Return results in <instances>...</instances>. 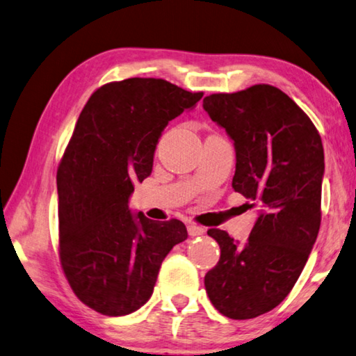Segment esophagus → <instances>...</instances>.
Listing matches in <instances>:
<instances>
[{
    "label": "esophagus",
    "mask_w": 356,
    "mask_h": 356,
    "mask_svg": "<svg viewBox=\"0 0 356 356\" xmlns=\"http://www.w3.org/2000/svg\"><path fill=\"white\" fill-rule=\"evenodd\" d=\"M186 230H188L190 236H199V235L205 234V229L200 227V225H197V224H188L186 225Z\"/></svg>",
    "instance_id": "34e87169"
}]
</instances>
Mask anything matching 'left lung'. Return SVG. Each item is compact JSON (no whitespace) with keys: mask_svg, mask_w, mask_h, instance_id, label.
<instances>
[{"mask_svg":"<svg viewBox=\"0 0 356 356\" xmlns=\"http://www.w3.org/2000/svg\"><path fill=\"white\" fill-rule=\"evenodd\" d=\"M204 108L234 140L232 186L260 209L244 245L225 230L207 232L221 257L205 289L221 314L252 319L289 294L318 238L324 147L308 115L268 83L205 96Z\"/></svg>","mask_w":356,"mask_h":356,"instance_id":"8db88e82","label":"left lung"}]
</instances>
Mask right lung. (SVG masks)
Masks as SVG:
<instances>
[{
    "label": "right lung",
    "mask_w": 356,
    "mask_h": 356,
    "mask_svg": "<svg viewBox=\"0 0 356 356\" xmlns=\"http://www.w3.org/2000/svg\"><path fill=\"white\" fill-rule=\"evenodd\" d=\"M202 96L131 77L102 86L82 108L57 168L59 257L73 293L95 312L124 316L145 305L161 261L188 236L179 219L132 215L127 202L135 180L151 174L168 122Z\"/></svg>",
    "instance_id": "right-lung-1"
}]
</instances>
